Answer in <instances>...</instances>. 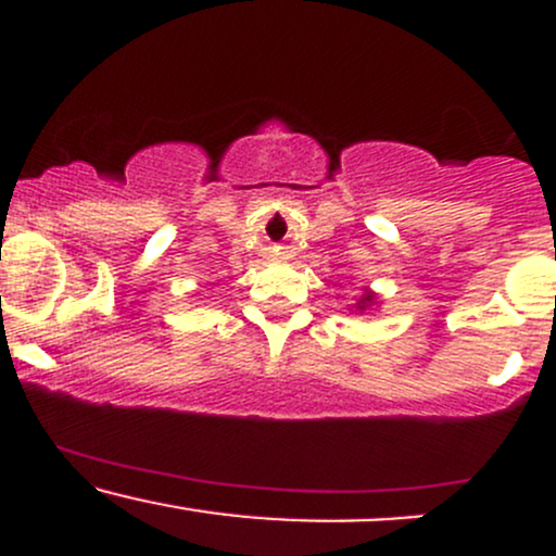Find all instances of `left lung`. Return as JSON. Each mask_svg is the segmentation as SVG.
Masks as SVG:
<instances>
[{
	"instance_id": "1",
	"label": "left lung",
	"mask_w": 556,
	"mask_h": 556,
	"mask_svg": "<svg viewBox=\"0 0 556 556\" xmlns=\"http://www.w3.org/2000/svg\"><path fill=\"white\" fill-rule=\"evenodd\" d=\"M374 303H376V295H374V292L366 290V295H363V298L358 300V305H355V308H358V311H368Z\"/></svg>"
}]
</instances>
